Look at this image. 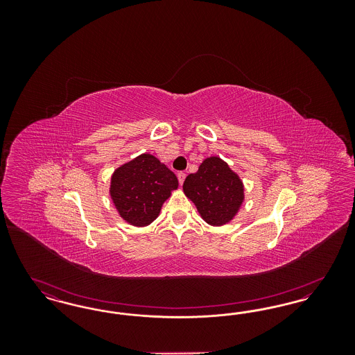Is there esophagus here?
I'll return each instance as SVG.
<instances>
[{"instance_id": "esophagus-1", "label": "esophagus", "mask_w": 355, "mask_h": 355, "mask_svg": "<svg viewBox=\"0 0 355 355\" xmlns=\"http://www.w3.org/2000/svg\"><path fill=\"white\" fill-rule=\"evenodd\" d=\"M177 177H178V181H180V184L182 185L184 184V181H185L186 174L185 173H182V171H180L178 174H177Z\"/></svg>"}]
</instances>
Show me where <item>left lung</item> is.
I'll return each mask as SVG.
<instances>
[{"mask_svg": "<svg viewBox=\"0 0 355 355\" xmlns=\"http://www.w3.org/2000/svg\"><path fill=\"white\" fill-rule=\"evenodd\" d=\"M182 189L201 218L211 226L232 222L245 202L241 177L217 155L205 158L198 170L186 177Z\"/></svg>", "mask_w": 355, "mask_h": 355, "instance_id": "obj_1", "label": "left lung"}]
</instances>
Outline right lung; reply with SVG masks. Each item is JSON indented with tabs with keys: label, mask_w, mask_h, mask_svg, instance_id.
<instances>
[{
	"label": "right lung",
	"mask_w": 355,
	"mask_h": 355,
	"mask_svg": "<svg viewBox=\"0 0 355 355\" xmlns=\"http://www.w3.org/2000/svg\"><path fill=\"white\" fill-rule=\"evenodd\" d=\"M177 189L175 174L153 154L142 153L113 171L109 194L122 220L145 227Z\"/></svg>",
	"instance_id": "add662e5"
}]
</instances>
